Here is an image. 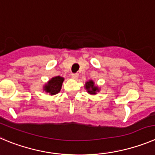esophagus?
I'll return each instance as SVG.
<instances>
[{
  "label": "esophagus",
  "instance_id": "obj_1",
  "mask_svg": "<svg viewBox=\"0 0 155 155\" xmlns=\"http://www.w3.org/2000/svg\"><path fill=\"white\" fill-rule=\"evenodd\" d=\"M78 76H79V74H78V73H72V78H73V79H77Z\"/></svg>",
  "mask_w": 155,
  "mask_h": 155
}]
</instances>
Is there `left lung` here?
<instances>
[{
    "label": "left lung",
    "mask_w": 155,
    "mask_h": 155,
    "mask_svg": "<svg viewBox=\"0 0 155 155\" xmlns=\"http://www.w3.org/2000/svg\"><path fill=\"white\" fill-rule=\"evenodd\" d=\"M86 89H87L88 92L90 94H95L97 91H99L98 88L94 86L93 81L90 80L86 83Z\"/></svg>",
    "instance_id": "8db88e82"
}]
</instances>
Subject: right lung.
<instances>
[{"label":"right lung","instance_id":"1","mask_svg":"<svg viewBox=\"0 0 155 155\" xmlns=\"http://www.w3.org/2000/svg\"><path fill=\"white\" fill-rule=\"evenodd\" d=\"M64 80L63 77L60 76H56L50 79L44 87V90L47 92H49L51 95H55L57 94L58 92H60V89H61L62 84Z\"/></svg>","mask_w":155,"mask_h":155}]
</instances>
